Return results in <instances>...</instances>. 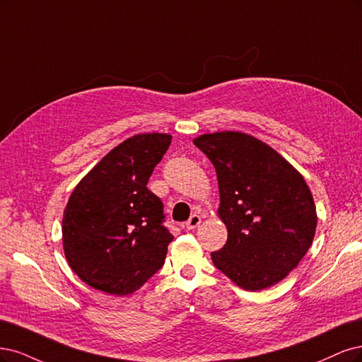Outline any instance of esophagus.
Segmentation results:
<instances>
[{"label":"esophagus","instance_id":"obj_1","mask_svg":"<svg viewBox=\"0 0 362 362\" xmlns=\"http://www.w3.org/2000/svg\"><path fill=\"white\" fill-rule=\"evenodd\" d=\"M200 223H202V218H200V215H191V218L186 221V228L188 230H192V228H197L198 226H200Z\"/></svg>","mask_w":362,"mask_h":362}]
</instances>
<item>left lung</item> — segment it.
Masks as SVG:
<instances>
[{"mask_svg": "<svg viewBox=\"0 0 362 362\" xmlns=\"http://www.w3.org/2000/svg\"><path fill=\"white\" fill-rule=\"evenodd\" d=\"M194 144L215 167L219 218L228 238L212 262L245 290H263L295 269L313 243L317 216L304 177L260 139L207 134Z\"/></svg>", "mask_w": 362, "mask_h": 362, "instance_id": "1", "label": "left lung"}]
</instances>
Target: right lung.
Returning <instances> with one entry per match:
<instances>
[{
	"label": "right lung",
	"instance_id": "right-lung-1",
	"mask_svg": "<svg viewBox=\"0 0 362 362\" xmlns=\"http://www.w3.org/2000/svg\"><path fill=\"white\" fill-rule=\"evenodd\" d=\"M170 144L167 134L127 138L69 198L64 254L72 271L93 288L129 295L164 264L174 238L164 226V204L147 182Z\"/></svg>",
	"mask_w": 362,
	"mask_h": 362
}]
</instances>
